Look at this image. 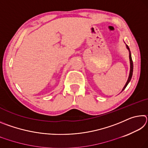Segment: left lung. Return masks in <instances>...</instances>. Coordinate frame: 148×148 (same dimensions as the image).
Wrapping results in <instances>:
<instances>
[{
	"instance_id": "left-lung-1",
	"label": "left lung",
	"mask_w": 148,
	"mask_h": 148,
	"mask_svg": "<svg viewBox=\"0 0 148 148\" xmlns=\"http://www.w3.org/2000/svg\"><path fill=\"white\" fill-rule=\"evenodd\" d=\"M126 47L127 49L129 50V60H130V72H129V76L128 77V79H127V81L126 82V84H125V86L123 87V88L122 91L121 92H122L123 90L126 88V87L127 86V85L129 84V83L131 81V79L132 78V72H133V62H132V57H131V51H130V49L129 46H127L126 44Z\"/></svg>"
}]
</instances>
